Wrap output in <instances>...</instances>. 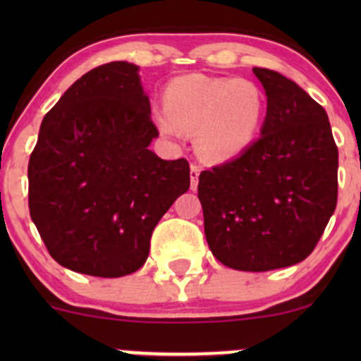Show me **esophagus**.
I'll return each mask as SVG.
<instances>
[{"label":"esophagus","instance_id":"obj_1","mask_svg":"<svg viewBox=\"0 0 361 361\" xmlns=\"http://www.w3.org/2000/svg\"><path fill=\"white\" fill-rule=\"evenodd\" d=\"M198 175H200V168L197 164H190V188L192 190H197Z\"/></svg>","mask_w":361,"mask_h":361}]
</instances>
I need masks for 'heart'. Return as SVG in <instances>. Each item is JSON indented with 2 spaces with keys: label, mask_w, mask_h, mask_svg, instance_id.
Segmentation results:
<instances>
[{
  "label": "heart",
  "mask_w": 361,
  "mask_h": 361,
  "mask_svg": "<svg viewBox=\"0 0 361 361\" xmlns=\"http://www.w3.org/2000/svg\"><path fill=\"white\" fill-rule=\"evenodd\" d=\"M164 109L154 111L156 126L168 137L195 132L198 152L210 161L241 154L258 135L267 111L263 91L244 78L188 74L164 90Z\"/></svg>",
  "instance_id": "b5f03b06"
}]
</instances>
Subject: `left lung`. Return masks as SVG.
Wrapping results in <instances>:
<instances>
[{"mask_svg": "<svg viewBox=\"0 0 361 361\" xmlns=\"http://www.w3.org/2000/svg\"><path fill=\"white\" fill-rule=\"evenodd\" d=\"M267 93L256 139L233 161L202 171L198 198L212 255L241 271L300 263L338 202V147L326 110L288 78L255 68Z\"/></svg>", "mask_w": 361, "mask_h": 361, "instance_id": "1", "label": "left lung"}]
</instances>
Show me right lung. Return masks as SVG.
<instances>
[{
  "mask_svg": "<svg viewBox=\"0 0 361 361\" xmlns=\"http://www.w3.org/2000/svg\"><path fill=\"white\" fill-rule=\"evenodd\" d=\"M139 66L109 62L47 111L28 161V209L49 255L102 279L146 263L156 224L190 188L185 157L149 151L159 135Z\"/></svg>",
  "mask_w": 361,
  "mask_h": 361,
  "instance_id": "obj_1",
  "label": "right lung"
}]
</instances>
